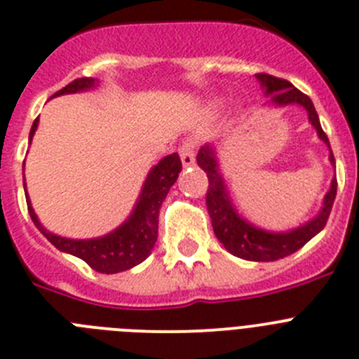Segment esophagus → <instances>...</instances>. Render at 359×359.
<instances>
[{"mask_svg":"<svg viewBox=\"0 0 359 359\" xmlns=\"http://www.w3.org/2000/svg\"><path fill=\"white\" fill-rule=\"evenodd\" d=\"M179 154H180V161H182V164L186 166V168H189V166L195 164V145H193V142L182 143L179 149Z\"/></svg>","mask_w":359,"mask_h":359,"instance_id":"34e87169","label":"esophagus"}]
</instances>
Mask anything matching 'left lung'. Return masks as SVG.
I'll return each instance as SVG.
<instances>
[{
  "label": "left lung",
  "mask_w": 359,
  "mask_h": 359,
  "mask_svg": "<svg viewBox=\"0 0 359 359\" xmlns=\"http://www.w3.org/2000/svg\"><path fill=\"white\" fill-rule=\"evenodd\" d=\"M255 78L262 86L264 95L269 97V100L264 106L285 108L290 104H296V106L304 108V111L308 113V122L317 130L320 142L330 149V163L334 166L330 140L320 127L319 115H317L310 97L299 92L292 83L274 78L269 74H257ZM196 163L209 177L207 210H209L210 221H212L214 233H216L217 241L225 246V250L232 255L239 257V259L251 260V262H274V260L296 253L299 248H303L311 237H316L326 226L334 196H337V175L331 180L330 189L324 195L323 207L316 216L303 225L296 226V229L276 232V230H266L255 223H251L236 209L229 187H226L225 177L219 170V157H217L214 143L203 145L200 149Z\"/></svg>",
  "instance_id": "obj_1"
}]
</instances>
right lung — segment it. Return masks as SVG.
Segmentation results:
<instances>
[{
	"label": "right lung",
	"instance_id": "add662e5",
	"mask_svg": "<svg viewBox=\"0 0 359 359\" xmlns=\"http://www.w3.org/2000/svg\"><path fill=\"white\" fill-rule=\"evenodd\" d=\"M95 86L97 81L93 78H81L69 83L65 88L56 92L53 97L88 92V90H93ZM36 127H39V118L33 122L32 130H29V143H32L33 136H35ZM180 170H182V163H180V157L177 152L163 157L156 166H152L150 172L147 173V179L143 182L142 191H140L138 200H136L133 207V212L129 214V217L123 221L122 225L116 226L115 230L108 232L106 236L93 237V239H69V237H62L49 232L40 223L39 216L33 210L25 180L28 212L36 229L40 230V233H43V237L56 250L85 260L97 273H122V271H127L130 267L142 264L152 253L154 244L157 241L159 209L166 195H168L170 187L177 182Z\"/></svg>",
	"mask_w": 359,
	"mask_h": 359
}]
</instances>
